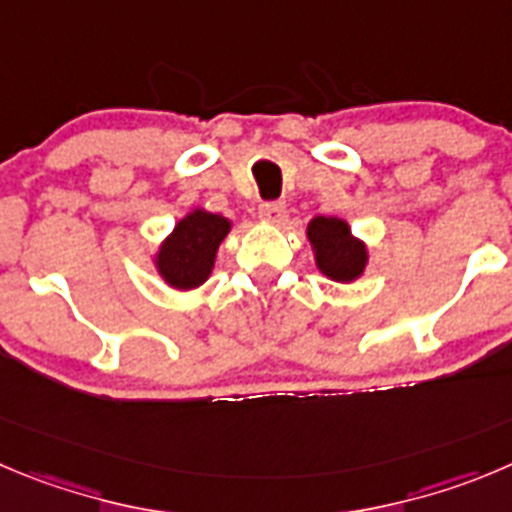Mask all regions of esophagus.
I'll use <instances>...</instances> for the list:
<instances>
[{"label": "esophagus", "instance_id": "obj_1", "mask_svg": "<svg viewBox=\"0 0 512 512\" xmlns=\"http://www.w3.org/2000/svg\"><path fill=\"white\" fill-rule=\"evenodd\" d=\"M260 217L270 224H280L285 219V204L283 202H262Z\"/></svg>", "mask_w": 512, "mask_h": 512}]
</instances>
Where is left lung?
Segmentation results:
<instances>
[{
    "mask_svg": "<svg viewBox=\"0 0 512 512\" xmlns=\"http://www.w3.org/2000/svg\"><path fill=\"white\" fill-rule=\"evenodd\" d=\"M308 240L315 252V265L336 283H353L364 275L369 252L351 234L348 222L338 217H315L308 224Z\"/></svg>",
    "mask_w": 512,
    "mask_h": 512,
    "instance_id": "1",
    "label": "left lung"
}]
</instances>
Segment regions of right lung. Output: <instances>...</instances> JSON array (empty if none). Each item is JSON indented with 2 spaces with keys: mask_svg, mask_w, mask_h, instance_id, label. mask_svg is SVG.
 <instances>
[{
  "mask_svg": "<svg viewBox=\"0 0 512 512\" xmlns=\"http://www.w3.org/2000/svg\"><path fill=\"white\" fill-rule=\"evenodd\" d=\"M229 229L232 222L227 217L204 209H194L179 219L156 255V270L166 285L176 290L199 288L212 275L214 257Z\"/></svg>",
  "mask_w": 512,
  "mask_h": 512,
  "instance_id": "obj_1",
  "label": "right lung"
}]
</instances>
